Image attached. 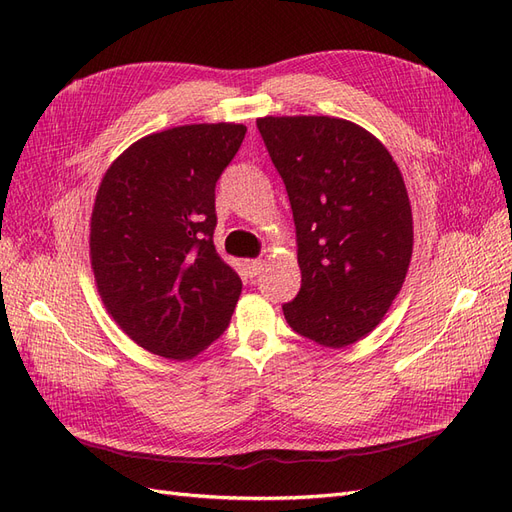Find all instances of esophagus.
Wrapping results in <instances>:
<instances>
[{
	"mask_svg": "<svg viewBox=\"0 0 512 512\" xmlns=\"http://www.w3.org/2000/svg\"><path fill=\"white\" fill-rule=\"evenodd\" d=\"M262 265H265V262L262 260H247L245 262V267H247V273H250V277H256V275H260V271H262Z\"/></svg>",
	"mask_w": 512,
	"mask_h": 512,
	"instance_id": "1",
	"label": "esophagus"
}]
</instances>
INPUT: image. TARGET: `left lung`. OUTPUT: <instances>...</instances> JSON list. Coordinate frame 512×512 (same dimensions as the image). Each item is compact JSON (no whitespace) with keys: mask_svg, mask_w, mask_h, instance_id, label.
Masks as SVG:
<instances>
[{"mask_svg":"<svg viewBox=\"0 0 512 512\" xmlns=\"http://www.w3.org/2000/svg\"><path fill=\"white\" fill-rule=\"evenodd\" d=\"M297 230L301 290L284 303L294 333L344 348L374 331L406 280L412 211L391 153L335 117L256 121Z\"/></svg>","mask_w":512,"mask_h":512,"instance_id":"8db88e82","label":"left lung"}]
</instances>
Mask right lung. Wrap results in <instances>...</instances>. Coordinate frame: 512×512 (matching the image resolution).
<instances>
[{"label":"right lung","instance_id":"add662e5","mask_svg":"<svg viewBox=\"0 0 512 512\" xmlns=\"http://www.w3.org/2000/svg\"><path fill=\"white\" fill-rule=\"evenodd\" d=\"M247 128L198 123L141 138L106 170L91 213L100 297L138 346L185 361L226 331L241 277L215 252V183Z\"/></svg>","mask_w":512,"mask_h":512}]
</instances>
